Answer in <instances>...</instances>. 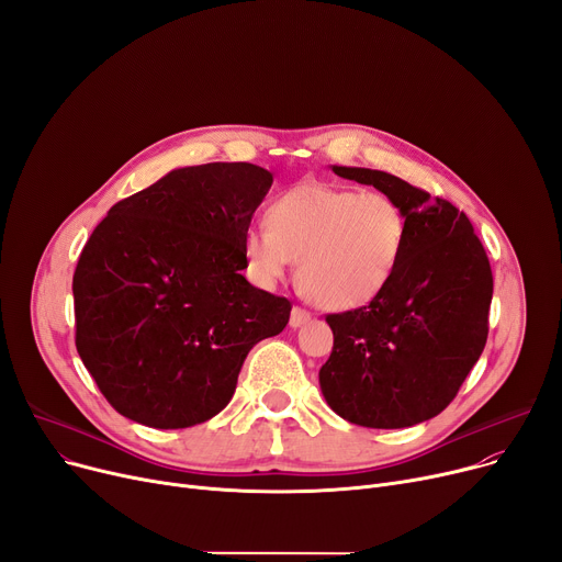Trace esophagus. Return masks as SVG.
Segmentation results:
<instances>
[{
  "label": "esophagus",
  "instance_id": "34e87169",
  "mask_svg": "<svg viewBox=\"0 0 562 562\" xmlns=\"http://www.w3.org/2000/svg\"><path fill=\"white\" fill-rule=\"evenodd\" d=\"M312 318V314L307 312V310H303V307H293L291 310V316H289V326L291 328H301V326H305V323Z\"/></svg>",
  "mask_w": 562,
  "mask_h": 562
}]
</instances>
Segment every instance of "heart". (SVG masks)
Here are the masks:
<instances>
[{
	"label": "heart",
	"mask_w": 562,
	"mask_h": 562,
	"mask_svg": "<svg viewBox=\"0 0 562 562\" xmlns=\"http://www.w3.org/2000/svg\"><path fill=\"white\" fill-rule=\"evenodd\" d=\"M407 244L401 204L380 191L303 182L266 210V229L244 236L255 280L280 282L299 263L303 296L321 310L350 312L373 303L398 273Z\"/></svg>",
	"instance_id": "heart-1"
}]
</instances>
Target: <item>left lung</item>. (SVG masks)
I'll return each mask as SVG.
<instances>
[{
  "instance_id": "obj_1",
  "label": "left lung",
  "mask_w": 562,
  "mask_h": 562,
  "mask_svg": "<svg viewBox=\"0 0 562 562\" xmlns=\"http://www.w3.org/2000/svg\"><path fill=\"white\" fill-rule=\"evenodd\" d=\"M333 170L394 198L407 218V244L396 278L373 303L326 316L335 346L318 371L321 392L358 426L428 422L456 398L485 348L490 259L449 200L382 170Z\"/></svg>"
}]
</instances>
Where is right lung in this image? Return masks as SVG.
I'll return each instance as SVG.
<instances>
[{
	"instance_id": "obj_1",
	"label": "right lung",
	"mask_w": 562,
	"mask_h": 562,
	"mask_svg": "<svg viewBox=\"0 0 562 562\" xmlns=\"http://www.w3.org/2000/svg\"><path fill=\"white\" fill-rule=\"evenodd\" d=\"M271 184L244 161L177 168L93 229L72 278L75 344L123 417L161 430L212 419L250 348L284 330L291 303L241 276Z\"/></svg>"
}]
</instances>
